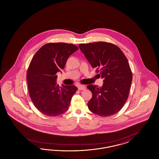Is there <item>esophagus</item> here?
I'll use <instances>...</instances> for the list:
<instances>
[{
  "mask_svg": "<svg viewBox=\"0 0 159 159\" xmlns=\"http://www.w3.org/2000/svg\"><path fill=\"white\" fill-rule=\"evenodd\" d=\"M78 89L80 90V91H83L86 89V87L84 85H80L78 86Z\"/></svg>",
  "mask_w": 159,
  "mask_h": 159,
  "instance_id": "esophagus-1",
  "label": "esophagus"
}]
</instances>
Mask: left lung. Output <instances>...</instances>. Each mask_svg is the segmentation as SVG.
Masks as SVG:
<instances>
[{
	"instance_id": "8db88e82",
	"label": "left lung",
	"mask_w": 159,
	"mask_h": 159,
	"mask_svg": "<svg viewBox=\"0 0 159 159\" xmlns=\"http://www.w3.org/2000/svg\"><path fill=\"white\" fill-rule=\"evenodd\" d=\"M79 47L98 75L104 79L98 88L89 84L87 88L92 97L88 103L91 112L102 117L117 113L128 98L132 73L125 54L117 46L104 42L80 44Z\"/></svg>"
}]
</instances>
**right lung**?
Masks as SVG:
<instances>
[{
	"label": "right lung",
	"mask_w": 159,
	"mask_h": 159,
	"mask_svg": "<svg viewBox=\"0 0 159 159\" xmlns=\"http://www.w3.org/2000/svg\"><path fill=\"white\" fill-rule=\"evenodd\" d=\"M78 47L66 43H49L35 53L27 71V81L31 99L39 111L57 116L68 110L77 88L75 85L60 87L57 73L64 69L68 57Z\"/></svg>",
	"instance_id": "obj_1"
}]
</instances>
